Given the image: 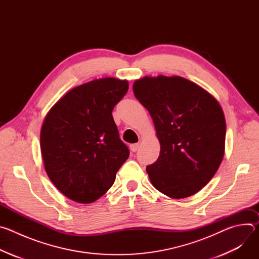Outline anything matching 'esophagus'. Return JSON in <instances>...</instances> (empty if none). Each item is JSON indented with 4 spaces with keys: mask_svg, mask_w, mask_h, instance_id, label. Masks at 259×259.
Wrapping results in <instances>:
<instances>
[{
    "mask_svg": "<svg viewBox=\"0 0 259 259\" xmlns=\"http://www.w3.org/2000/svg\"><path fill=\"white\" fill-rule=\"evenodd\" d=\"M138 149H139V143H133V144L130 145V150H131V152H133V153L137 152Z\"/></svg>",
    "mask_w": 259,
    "mask_h": 259,
    "instance_id": "obj_1",
    "label": "esophagus"
}]
</instances>
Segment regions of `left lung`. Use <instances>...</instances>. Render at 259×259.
<instances>
[{
    "mask_svg": "<svg viewBox=\"0 0 259 259\" xmlns=\"http://www.w3.org/2000/svg\"><path fill=\"white\" fill-rule=\"evenodd\" d=\"M133 92L149 110L161 144L158 160L146 166L153 186L182 199L211 180L225 155L226 120L217 100L181 77H144Z\"/></svg>",
    "mask_w": 259,
    "mask_h": 259,
    "instance_id": "1",
    "label": "left lung"
}]
</instances>
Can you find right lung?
<instances>
[{"label":"right lung","instance_id":"1","mask_svg":"<svg viewBox=\"0 0 259 259\" xmlns=\"http://www.w3.org/2000/svg\"><path fill=\"white\" fill-rule=\"evenodd\" d=\"M128 89L127 81L94 80L68 91L46 116L40 138L45 170L68 199H99L128 159L112 115Z\"/></svg>","mask_w":259,"mask_h":259}]
</instances>
